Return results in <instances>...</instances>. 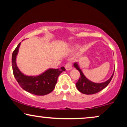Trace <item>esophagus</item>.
Segmentation results:
<instances>
[{"mask_svg": "<svg viewBox=\"0 0 127 127\" xmlns=\"http://www.w3.org/2000/svg\"><path fill=\"white\" fill-rule=\"evenodd\" d=\"M65 68L67 70H70L72 68V62H68L65 64Z\"/></svg>", "mask_w": 127, "mask_h": 127, "instance_id": "obj_1", "label": "esophagus"}]
</instances>
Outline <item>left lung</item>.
Instances as JSON below:
<instances>
[{"mask_svg": "<svg viewBox=\"0 0 127 127\" xmlns=\"http://www.w3.org/2000/svg\"><path fill=\"white\" fill-rule=\"evenodd\" d=\"M74 66L78 70H79L80 74H81V76L79 77L78 82L76 83V86L81 93L85 94H88V95L95 94V93H98L99 91H101L102 90L106 88L111 81L113 76V74H114V72H113L110 78L106 82L103 83H94L89 81L88 79H87L83 74L81 70L79 67L78 64L76 63H74Z\"/></svg>", "mask_w": 127, "mask_h": 127, "instance_id": "obj_1", "label": "left lung"}]
</instances>
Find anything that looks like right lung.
I'll use <instances>...</instances> for the list:
<instances>
[{
    "label": "right lung",
    "instance_id": "add662e5",
    "mask_svg": "<svg viewBox=\"0 0 127 127\" xmlns=\"http://www.w3.org/2000/svg\"><path fill=\"white\" fill-rule=\"evenodd\" d=\"M20 43L12 52V66L14 77L19 85L25 91L36 95H45L53 91L59 75L65 70L64 67L60 68H49L37 76H28L20 72L16 64V57Z\"/></svg>",
    "mask_w": 127,
    "mask_h": 127
}]
</instances>
